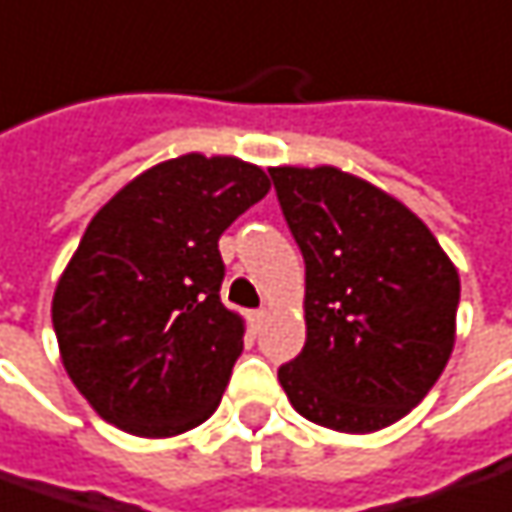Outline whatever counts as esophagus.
Wrapping results in <instances>:
<instances>
[{
	"label": "esophagus",
	"instance_id": "34e87169",
	"mask_svg": "<svg viewBox=\"0 0 512 512\" xmlns=\"http://www.w3.org/2000/svg\"><path fill=\"white\" fill-rule=\"evenodd\" d=\"M266 317H269V311L266 309H257V311H249V326H252V331H260V326L266 323Z\"/></svg>",
	"mask_w": 512,
	"mask_h": 512
}]
</instances>
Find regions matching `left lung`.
<instances>
[{"instance_id":"1","label":"left lung","mask_w":512,"mask_h":512,"mask_svg":"<svg viewBox=\"0 0 512 512\" xmlns=\"http://www.w3.org/2000/svg\"><path fill=\"white\" fill-rule=\"evenodd\" d=\"M306 260V345L277 379L294 411L371 433L416 408L456 340L459 272L414 212L337 167H272Z\"/></svg>"}]
</instances>
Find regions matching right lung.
I'll return each mask as SVG.
<instances>
[{"mask_svg":"<svg viewBox=\"0 0 512 512\" xmlns=\"http://www.w3.org/2000/svg\"><path fill=\"white\" fill-rule=\"evenodd\" d=\"M269 186L255 164L186 152L98 209L59 277L53 328L67 377L104 422L164 439L215 414L243 351L218 240Z\"/></svg>","mask_w":512,"mask_h":512,"instance_id":"add662e5","label":"right lung"}]
</instances>
